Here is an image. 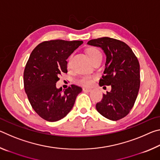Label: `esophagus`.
<instances>
[{
	"label": "esophagus",
	"instance_id": "esophagus-1",
	"mask_svg": "<svg viewBox=\"0 0 160 160\" xmlns=\"http://www.w3.org/2000/svg\"><path fill=\"white\" fill-rule=\"evenodd\" d=\"M82 90L84 92H90L92 90L91 88H83Z\"/></svg>",
	"mask_w": 160,
	"mask_h": 160
}]
</instances>
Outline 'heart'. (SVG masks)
<instances>
[{"mask_svg": "<svg viewBox=\"0 0 160 160\" xmlns=\"http://www.w3.org/2000/svg\"><path fill=\"white\" fill-rule=\"evenodd\" d=\"M88 53L89 57H90V60L92 61L94 59H95L97 57H98V56H102L101 52H100V51L96 48H89L88 51ZM72 57V56L71 55L68 58V67L70 66V64H71ZM92 79H93L92 76H91V75H82V76L78 78L76 80V82L81 85L89 86V85H90L92 83Z\"/></svg>", "mask_w": 160, "mask_h": 160, "instance_id": "b5f03b06", "label": "heart"}]
</instances>
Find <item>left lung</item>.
<instances>
[{
  "instance_id": "obj_1",
  "label": "left lung",
  "mask_w": 160,
  "mask_h": 160,
  "mask_svg": "<svg viewBox=\"0 0 160 160\" xmlns=\"http://www.w3.org/2000/svg\"><path fill=\"white\" fill-rule=\"evenodd\" d=\"M88 44L100 47L107 56L105 70L99 85H111L112 90L103 94L96 109L100 114L118 121L128 114L140 89V64L126 43L110 37L92 39Z\"/></svg>"
}]
</instances>
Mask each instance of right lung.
<instances>
[{"label": "right lung", "mask_w": 160, "mask_h": 160, "mask_svg": "<svg viewBox=\"0 0 160 160\" xmlns=\"http://www.w3.org/2000/svg\"><path fill=\"white\" fill-rule=\"evenodd\" d=\"M82 41L56 39L40 43L29 56L24 70V87L32 107L50 122L64 118L82 88L75 85L65 90L56 88L58 76L66 73V60Z\"/></svg>", "instance_id": "add662e5"}]
</instances>
